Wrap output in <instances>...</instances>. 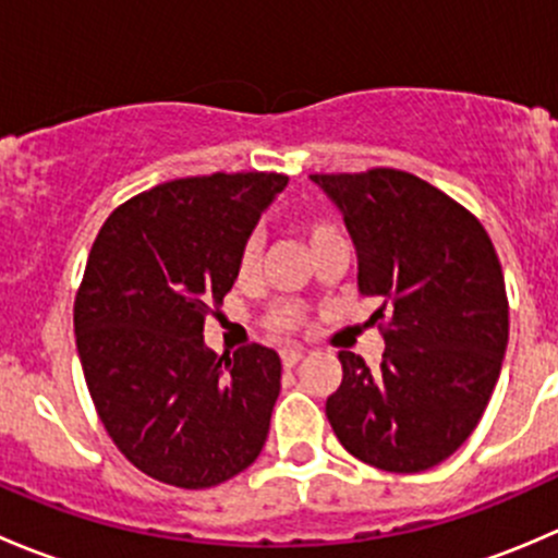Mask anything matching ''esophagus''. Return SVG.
<instances>
[{"mask_svg": "<svg viewBox=\"0 0 558 558\" xmlns=\"http://www.w3.org/2000/svg\"><path fill=\"white\" fill-rule=\"evenodd\" d=\"M302 348H286V351H280V362H283V367H296V364L302 362Z\"/></svg>", "mask_w": 558, "mask_h": 558, "instance_id": "obj_1", "label": "esophagus"}]
</instances>
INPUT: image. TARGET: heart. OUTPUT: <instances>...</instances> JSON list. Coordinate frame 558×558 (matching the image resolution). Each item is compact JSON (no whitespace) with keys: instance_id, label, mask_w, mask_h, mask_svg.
Wrapping results in <instances>:
<instances>
[{"instance_id":"b5f03b06","label":"heart","mask_w":558,"mask_h":558,"mask_svg":"<svg viewBox=\"0 0 558 558\" xmlns=\"http://www.w3.org/2000/svg\"><path fill=\"white\" fill-rule=\"evenodd\" d=\"M300 232L305 234L311 251L324 243V240L340 234L335 229V223L326 221V218H320V216L300 218ZM258 267H262V240H258L256 234H251V238H247L245 243L240 245L238 264H234V272H238L240 283H247V280L256 278ZM300 324H302V311L296 305H291V302H286V305H278L272 313L267 315V326L272 331H278V335H289V331H294Z\"/></svg>"}]
</instances>
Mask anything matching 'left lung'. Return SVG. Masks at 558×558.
<instances>
[{"label": "left lung", "instance_id": "8db88e82", "mask_svg": "<svg viewBox=\"0 0 558 558\" xmlns=\"http://www.w3.org/2000/svg\"><path fill=\"white\" fill-rule=\"evenodd\" d=\"M340 207L359 291L380 296L378 369L340 351L326 418L348 453L386 472H424L481 421L508 348V294L486 229L459 202L402 170L311 174Z\"/></svg>", "mask_w": 558, "mask_h": 558}]
</instances>
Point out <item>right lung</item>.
<instances>
[{
	"label": "right lung",
	"instance_id": "obj_1",
	"mask_svg": "<svg viewBox=\"0 0 558 558\" xmlns=\"http://www.w3.org/2000/svg\"><path fill=\"white\" fill-rule=\"evenodd\" d=\"M289 178L216 172L143 191L110 213L75 296L86 386L137 470L178 488L229 481L262 453L280 356L205 345V318L238 280L240 245Z\"/></svg>",
	"mask_w": 558,
	"mask_h": 558
}]
</instances>
